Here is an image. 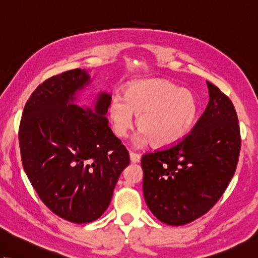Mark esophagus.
<instances>
[{
	"instance_id": "34e87169",
	"label": "esophagus",
	"mask_w": 258,
	"mask_h": 258,
	"mask_svg": "<svg viewBox=\"0 0 258 258\" xmlns=\"http://www.w3.org/2000/svg\"><path fill=\"white\" fill-rule=\"evenodd\" d=\"M130 158H131V162L134 163V164L140 163V161H141V156L139 154H136V153H133V152L130 153Z\"/></svg>"
}]
</instances>
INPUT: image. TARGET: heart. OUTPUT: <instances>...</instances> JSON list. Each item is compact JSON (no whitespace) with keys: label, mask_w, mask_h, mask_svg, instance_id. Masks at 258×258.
<instances>
[{"label":"heart","mask_w":258,"mask_h":258,"mask_svg":"<svg viewBox=\"0 0 258 258\" xmlns=\"http://www.w3.org/2000/svg\"><path fill=\"white\" fill-rule=\"evenodd\" d=\"M134 115L139 116V143L167 149L179 143L194 127L199 104L193 93L171 82L141 81L126 86L123 98L116 96L108 104V117L118 139L132 130Z\"/></svg>","instance_id":"b5f03b06"}]
</instances>
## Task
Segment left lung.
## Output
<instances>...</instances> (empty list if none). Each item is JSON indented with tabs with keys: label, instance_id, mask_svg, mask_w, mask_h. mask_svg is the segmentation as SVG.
Wrapping results in <instances>:
<instances>
[{
	"label": "left lung",
	"instance_id": "left-lung-1",
	"mask_svg": "<svg viewBox=\"0 0 258 258\" xmlns=\"http://www.w3.org/2000/svg\"><path fill=\"white\" fill-rule=\"evenodd\" d=\"M210 102L185 138L142 156L143 191L154 216L167 225L195 221L216 204L231 182L240 151L236 111L207 82Z\"/></svg>",
	"mask_w": 258,
	"mask_h": 258
}]
</instances>
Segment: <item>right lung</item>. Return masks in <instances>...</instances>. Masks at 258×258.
Returning <instances> with one entry per match:
<instances>
[{
    "label": "right lung",
    "mask_w": 258,
    "mask_h": 258,
    "mask_svg": "<svg viewBox=\"0 0 258 258\" xmlns=\"http://www.w3.org/2000/svg\"><path fill=\"white\" fill-rule=\"evenodd\" d=\"M91 82L85 70L47 79L27 100L19 130L24 171L41 201L63 220L91 223L111 203L130 154L105 117L112 96L94 109L73 104Z\"/></svg>",
    "instance_id": "obj_1"
}]
</instances>
